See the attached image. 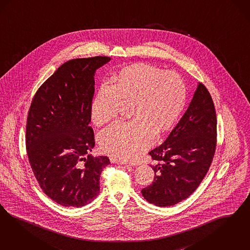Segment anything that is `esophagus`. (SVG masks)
<instances>
[{
	"label": "esophagus",
	"instance_id": "34e87169",
	"mask_svg": "<svg viewBox=\"0 0 250 250\" xmlns=\"http://www.w3.org/2000/svg\"><path fill=\"white\" fill-rule=\"evenodd\" d=\"M110 161H111V163H116V164H127L126 161H123V160L115 158V157H111Z\"/></svg>",
	"mask_w": 250,
	"mask_h": 250
}]
</instances>
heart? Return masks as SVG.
I'll return each instance as SVG.
<instances>
[{
  "label": "heart",
  "instance_id": "b5f03b06",
  "mask_svg": "<svg viewBox=\"0 0 250 250\" xmlns=\"http://www.w3.org/2000/svg\"><path fill=\"white\" fill-rule=\"evenodd\" d=\"M113 84L103 83L91 105L96 126L112 121L121 104L129 103L132 121L118 122L101 132L103 152L121 160H134L153 143L155 134L169 131L179 121L186 103V85L174 71L135 63L112 76Z\"/></svg>",
  "mask_w": 250,
  "mask_h": 250
}]
</instances>
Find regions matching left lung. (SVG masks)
Returning <instances> with one entry per match:
<instances>
[{
	"label": "left lung",
	"instance_id": "left-lung-1",
	"mask_svg": "<svg viewBox=\"0 0 250 250\" xmlns=\"http://www.w3.org/2000/svg\"><path fill=\"white\" fill-rule=\"evenodd\" d=\"M217 144V119L210 93L198 83L183 118L166 141L149 152L154 182L142 190L150 204L176 205L194 193L212 162Z\"/></svg>",
	"mask_w": 250,
	"mask_h": 250
}]
</instances>
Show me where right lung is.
I'll list each match as a JSON object with an SVG mask.
<instances>
[{"instance_id":"obj_1","label":"right lung","mask_w":250,"mask_h":250,"mask_svg":"<svg viewBox=\"0 0 250 250\" xmlns=\"http://www.w3.org/2000/svg\"><path fill=\"white\" fill-rule=\"evenodd\" d=\"M110 60L94 56L65 62L39 88L28 110L29 164L43 193L64 207L94 200L103 168L110 164L107 157L90 155L95 143L89 126L94 74Z\"/></svg>"}]
</instances>
